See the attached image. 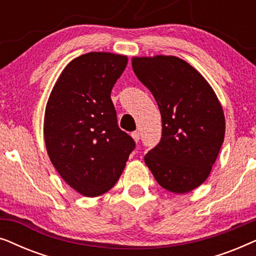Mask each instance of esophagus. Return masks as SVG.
Returning a JSON list of instances; mask_svg holds the SVG:
<instances>
[{
  "label": "esophagus",
  "mask_w": 256,
  "mask_h": 256,
  "mask_svg": "<svg viewBox=\"0 0 256 256\" xmlns=\"http://www.w3.org/2000/svg\"><path fill=\"white\" fill-rule=\"evenodd\" d=\"M132 138H134L135 142H138V140H140V132H132Z\"/></svg>",
  "instance_id": "obj_1"
}]
</instances>
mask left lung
<instances>
[{"instance_id":"obj_1","label":"left lung","mask_w":256,"mask_h":256,"mask_svg":"<svg viewBox=\"0 0 256 256\" xmlns=\"http://www.w3.org/2000/svg\"><path fill=\"white\" fill-rule=\"evenodd\" d=\"M132 66L162 116V138L144 162L160 186L188 194L208 180L222 146V104L204 76L183 59L134 57Z\"/></svg>"}]
</instances>
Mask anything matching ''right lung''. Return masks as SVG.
<instances>
[{
  "label": "right lung",
  "mask_w": 256,
  "mask_h": 256,
  "mask_svg": "<svg viewBox=\"0 0 256 256\" xmlns=\"http://www.w3.org/2000/svg\"><path fill=\"white\" fill-rule=\"evenodd\" d=\"M126 56L90 52L59 76L44 116V140L52 164L80 194L98 197L114 186L135 142L118 126L110 99L127 66Z\"/></svg>",
  "instance_id": "1"
}]
</instances>
